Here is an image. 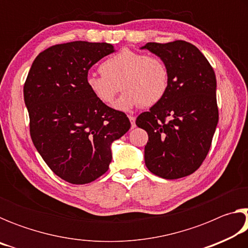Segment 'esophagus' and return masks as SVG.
Wrapping results in <instances>:
<instances>
[{"mask_svg":"<svg viewBox=\"0 0 248 248\" xmlns=\"http://www.w3.org/2000/svg\"><path fill=\"white\" fill-rule=\"evenodd\" d=\"M129 120H130V123H131V127L136 128V117L129 116Z\"/></svg>","mask_w":248,"mask_h":248,"instance_id":"1","label":"esophagus"}]
</instances>
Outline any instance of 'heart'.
<instances>
[{
    "mask_svg": "<svg viewBox=\"0 0 248 248\" xmlns=\"http://www.w3.org/2000/svg\"><path fill=\"white\" fill-rule=\"evenodd\" d=\"M99 74L86 77L90 93L104 105H110L121 90L124 93L117 99V110L128 111L134 107H150L161 102L170 84L166 64L157 57L123 49L100 65Z\"/></svg>",
    "mask_w": 248,
    "mask_h": 248,
    "instance_id": "b5f03b06",
    "label": "heart"
}]
</instances>
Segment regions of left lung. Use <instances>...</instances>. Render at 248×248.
Returning <instances> with one entry per match:
<instances>
[{"instance_id":"1","label":"left lung","mask_w":248,"mask_h":248,"mask_svg":"<svg viewBox=\"0 0 248 248\" xmlns=\"http://www.w3.org/2000/svg\"><path fill=\"white\" fill-rule=\"evenodd\" d=\"M140 49L156 54L170 73L164 97L136 120L149 134L145 165L162 178L185 177L202 164L219 121L215 71L187 41L148 43Z\"/></svg>"}]
</instances>
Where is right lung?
<instances>
[{
  "label": "right lung",
  "mask_w": 248,
  "mask_h": 248,
  "mask_svg": "<svg viewBox=\"0 0 248 248\" xmlns=\"http://www.w3.org/2000/svg\"><path fill=\"white\" fill-rule=\"evenodd\" d=\"M106 43L52 46L32 62L24 85L33 145L54 174L83 185L105 174L111 143L131 127L124 112L98 102L86 86L89 70L115 52Z\"/></svg>",
  "instance_id": "add662e5"
}]
</instances>
